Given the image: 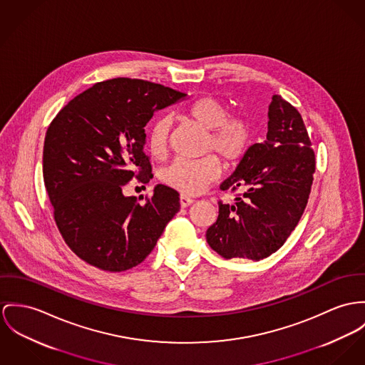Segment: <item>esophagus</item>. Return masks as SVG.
Segmentation results:
<instances>
[{"mask_svg": "<svg viewBox=\"0 0 365 365\" xmlns=\"http://www.w3.org/2000/svg\"><path fill=\"white\" fill-rule=\"evenodd\" d=\"M179 201H180V207H182V208H186V207H189V205H192V204L195 202L193 198L186 196H180Z\"/></svg>", "mask_w": 365, "mask_h": 365, "instance_id": "34e87169", "label": "esophagus"}]
</instances>
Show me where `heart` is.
I'll use <instances>...</instances> for the list:
<instances>
[{"label":"heart","instance_id":"obj_1","mask_svg":"<svg viewBox=\"0 0 365 365\" xmlns=\"http://www.w3.org/2000/svg\"><path fill=\"white\" fill-rule=\"evenodd\" d=\"M186 115L207 130L204 151H217L226 164L239 163L252 148L254 125L246 113H227L224 103L214 96L198 97L190 103ZM170 119L158 115L148 126L145 147L153 157H163L167 151ZM221 161L208 154L198 160L176 158L161 172V182L185 196L201 193L221 175Z\"/></svg>","mask_w":365,"mask_h":365}]
</instances>
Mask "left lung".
Here are the masks:
<instances>
[{
    "instance_id": "left-lung-1",
    "label": "left lung",
    "mask_w": 365,
    "mask_h": 365,
    "mask_svg": "<svg viewBox=\"0 0 365 365\" xmlns=\"http://www.w3.org/2000/svg\"><path fill=\"white\" fill-rule=\"evenodd\" d=\"M264 143L252 144L221 190L236 195L218 202L217 222L205 233L224 258L262 259L279 250L299 224L315 172V153L300 113L275 94Z\"/></svg>"
}]
</instances>
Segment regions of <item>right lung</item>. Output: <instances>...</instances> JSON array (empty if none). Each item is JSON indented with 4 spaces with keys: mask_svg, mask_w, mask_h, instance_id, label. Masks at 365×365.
I'll return each instance as SVG.
<instances>
[{
    "mask_svg": "<svg viewBox=\"0 0 365 365\" xmlns=\"http://www.w3.org/2000/svg\"><path fill=\"white\" fill-rule=\"evenodd\" d=\"M186 94L141 79L96 83L50 123L43 150L44 185L56 226L87 264L110 272L139 265L179 211V193L157 185L140 204L123 195L132 179L153 178L143 151L144 126Z\"/></svg>",
    "mask_w": 365,
    "mask_h": 365,
    "instance_id": "obj_1",
    "label": "right lung"
}]
</instances>
